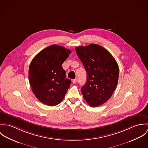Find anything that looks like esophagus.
I'll return each instance as SVG.
<instances>
[{
	"mask_svg": "<svg viewBox=\"0 0 148 148\" xmlns=\"http://www.w3.org/2000/svg\"><path fill=\"white\" fill-rule=\"evenodd\" d=\"M72 83H73V84H76V83H77V79H73V80H72Z\"/></svg>",
	"mask_w": 148,
	"mask_h": 148,
	"instance_id": "1",
	"label": "esophagus"
}]
</instances>
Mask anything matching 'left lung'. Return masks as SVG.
I'll return each instance as SVG.
<instances>
[{"label":"left lung","instance_id":"8db88e82","mask_svg":"<svg viewBox=\"0 0 148 148\" xmlns=\"http://www.w3.org/2000/svg\"><path fill=\"white\" fill-rule=\"evenodd\" d=\"M87 73L81 92L86 103L97 107L112 96L118 83L119 68L114 58L104 47L96 44L75 48Z\"/></svg>","mask_w":148,"mask_h":148}]
</instances>
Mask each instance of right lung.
Listing matches in <instances>:
<instances>
[{
    "instance_id": "1",
    "label": "right lung",
    "mask_w": 148,
    "mask_h": 148,
    "mask_svg": "<svg viewBox=\"0 0 148 148\" xmlns=\"http://www.w3.org/2000/svg\"><path fill=\"white\" fill-rule=\"evenodd\" d=\"M71 51L53 44L38 53L31 61L28 78L32 92L39 101L48 106L60 104L71 81L65 79L62 64Z\"/></svg>"
}]
</instances>
